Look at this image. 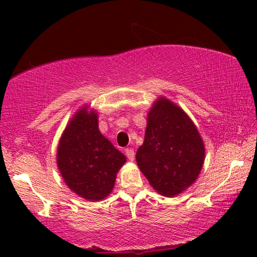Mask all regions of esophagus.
<instances>
[{
	"label": "esophagus",
	"mask_w": 257,
	"mask_h": 257,
	"mask_svg": "<svg viewBox=\"0 0 257 257\" xmlns=\"http://www.w3.org/2000/svg\"><path fill=\"white\" fill-rule=\"evenodd\" d=\"M125 154H126V157H127L128 160H131V161L135 160L136 153H135V150H133V149H126Z\"/></svg>",
	"instance_id": "34e87169"
}]
</instances>
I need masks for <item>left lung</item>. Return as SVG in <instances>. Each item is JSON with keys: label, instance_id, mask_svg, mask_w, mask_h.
I'll return each mask as SVG.
<instances>
[{"label": "left lung", "instance_id": "obj_1", "mask_svg": "<svg viewBox=\"0 0 257 257\" xmlns=\"http://www.w3.org/2000/svg\"><path fill=\"white\" fill-rule=\"evenodd\" d=\"M136 159L158 193L174 196L196 180L205 159V146L188 115L160 98L147 115L145 139Z\"/></svg>", "mask_w": 257, "mask_h": 257}]
</instances>
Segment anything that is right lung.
<instances>
[{
  "instance_id": "right-lung-1",
  "label": "right lung",
  "mask_w": 257,
  "mask_h": 257,
  "mask_svg": "<svg viewBox=\"0 0 257 257\" xmlns=\"http://www.w3.org/2000/svg\"><path fill=\"white\" fill-rule=\"evenodd\" d=\"M126 158L98 128V117L86 108L76 113L63 133L57 151V165L69 188L86 200L110 194L119 168Z\"/></svg>"
}]
</instances>
